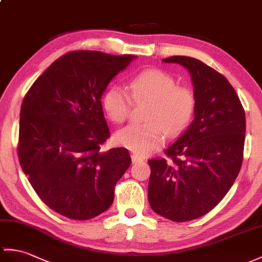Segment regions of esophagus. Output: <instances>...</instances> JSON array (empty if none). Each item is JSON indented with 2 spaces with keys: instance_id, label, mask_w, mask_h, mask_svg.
<instances>
[{
  "instance_id": "obj_1",
  "label": "esophagus",
  "mask_w": 262,
  "mask_h": 262,
  "mask_svg": "<svg viewBox=\"0 0 262 262\" xmlns=\"http://www.w3.org/2000/svg\"><path fill=\"white\" fill-rule=\"evenodd\" d=\"M132 161H133V163L143 162V157L138 156V155H136V154H133V155H132Z\"/></svg>"
}]
</instances>
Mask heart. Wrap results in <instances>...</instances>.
<instances>
[{
  "label": "heart",
  "mask_w": 262,
  "mask_h": 262,
  "mask_svg": "<svg viewBox=\"0 0 262 262\" xmlns=\"http://www.w3.org/2000/svg\"><path fill=\"white\" fill-rule=\"evenodd\" d=\"M129 92L120 86L109 87L102 96V106L108 118L121 124L128 118L133 101L149 102L146 123L130 124L117 132L116 142L138 155H146L161 146L166 132L175 136L190 125L196 109L194 90L178 84L168 72L159 68L143 70L129 81Z\"/></svg>",
  "instance_id": "1"
}]
</instances>
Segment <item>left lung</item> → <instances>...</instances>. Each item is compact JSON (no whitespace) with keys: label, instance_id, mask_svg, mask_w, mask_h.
I'll use <instances>...</instances> for the list:
<instances>
[{"label":"left lung","instance_id":"1","mask_svg":"<svg viewBox=\"0 0 262 262\" xmlns=\"http://www.w3.org/2000/svg\"><path fill=\"white\" fill-rule=\"evenodd\" d=\"M164 62L190 71L196 109L188 128L148 161V201L155 213L175 222L208 213L226 196L243 160L246 115L228 79L198 59L173 56Z\"/></svg>","mask_w":262,"mask_h":262}]
</instances>
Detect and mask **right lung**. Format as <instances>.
<instances>
[{"label": "right lung", "instance_id": "add662e5", "mask_svg": "<svg viewBox=\"0 0 262 262\" xmlns=\"http://www.w3.org/2000/svg\"><path fill=\"white\" fill-rule=\"evenodd\" d=\"M134 56L78 50L57 59L24 96L17 155L39 198L72 220H89L113 204L130 166L124 147L101 151L111 136L101 96Z\"/></svg>", "mask_w": 262, "mask_h": 262}]
</instances>
